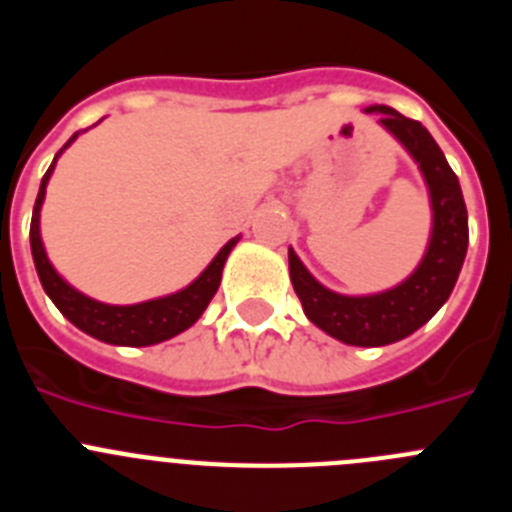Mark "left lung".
Returning <instances> with one entry per match:
<instances>
[{"label": "left lung", "mask_w": 512, "mask_h": 512, "mask_svg": "<svg viewBox=\"0 0 512 512\" xmlns=\"http://www.w3.org/2000/svg\"><path fill=\"white\" fill-rule=\"evenodd\" d=\"M379 125L413 156L428 187L433 228L418 269L397 287L377 295H338L323 287L289 248V279L307 320L348 346H387L425 325L449 300L469 246V220L459 179L418 120L387 104H372Z\"/></svg>", "instance_id": "1"}]
</instances>
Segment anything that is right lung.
I'll list each match as a JSON object with an SVG mask.
<instances>
[{"label":"right lung","mask_w":512,"mask_h":512,"mask_svg":"<svg viewBox=\"0 0 512 512\" xmlns=\"http://www.w3.org/2000/svg\"><path fill=\"white\" fill-rule=\"evenodd\" d=\"M74 133L69 143L56 153L51 169L45 171L43 182H40L38 200L33 207V223H30V248H33V261L38 269L40 284H43L45 295L51 297L53 305L63 312V318H69L79 330L89 333L92 338L112 346H153V343L169 341V338L179 336L182 330L192 328L210 300L215 297L220 279H223V266L228 261L230 251L241 235H235L217 251L215 259L207 264L200 277L187 284L184 289L174 292V295L156 297V300L138 302V305H107V302H97L92 297L81 295L79 289L71 287L66 279L53 269L48 253H45L43 238H40V207L45 200V187L51 179L56 161L66 148L76 140Z\"/></svg>","instance_id":"add662e5"}]
</instances>
